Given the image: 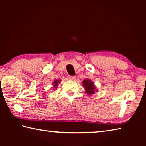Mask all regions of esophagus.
I'll return each instance as SVG.
<instances>
[{"label": "esophagus", "mask_w": 146, "mask_h": 146, "mask_svg": "<svg viewBox=\"0 0 146 146\" xmlns=\"http://www.w3.org/2000/svg\"><path fill=\"white\" fill-rule=\"evenodd\" d=\"M70 79L71 80H73V81H75L76 80V77L75 76H70Z\"/></svg>", "instance_id": "obj_1"}]
</instances>
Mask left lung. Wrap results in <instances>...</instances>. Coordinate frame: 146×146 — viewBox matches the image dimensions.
I'll use <instances>...</instances> for the list:
<instances>
[{"instance_id":"left-lung-1","label":"left lung","mask_w":146,"mask_h":146,"mask_svg":"<svg viewBox=\"0 0 146 146\" xmlns=\"http://www.w3.org/2000/svg\"><path fill=\"white\" fill-rule=\"evenodd\" d=\"M82 84L86 94L89 95H93L95 93V91H98V90L96 88V86L90 79H84L82 81Z\"/></svg>"}]
</instances>
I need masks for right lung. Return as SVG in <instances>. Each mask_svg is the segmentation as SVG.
Returning a JSON list of instances; mask_svg holds the SVG:
<instances>
[{
  "label": "right lung",
  "mask_w": 146,
  "mask_h": 146,
  "mask_svg": "<svg viewBox=\"0 0 146 146\" xmlns=\"http://www.w3.org/2000/svg\"><path fill=\"white\" fill-rule=\"evenodd\" d=\"M60 82V80H58V79H56V80H55L54 82H53V88H57L58 86V83Z\"/></svg>",
  "instance_id": "right-lung-1"
}]
</instances>
